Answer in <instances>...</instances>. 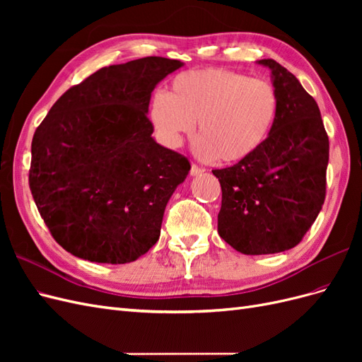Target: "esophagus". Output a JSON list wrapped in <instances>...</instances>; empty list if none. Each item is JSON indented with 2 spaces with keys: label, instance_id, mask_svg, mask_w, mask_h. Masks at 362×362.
Listing matches in <instances>:
<instances>
[{
  "label": "esophagus",
  "instance_id": "obj_1",
  "mask_svg": "<svg viewBox=\"0 0 362 362\" xmlns=\"http://www.w3.org/2000/svg\"><path fill=\"white\" fill-rule=\"evenodd\" d=\"M204 172H205V169L199 168L198 164H192V169H190V175H192V177H198V175H201V173H204Z\"/></svg>",
  "mask_w": 362,
  "mask_h": 362
}]
</instances>
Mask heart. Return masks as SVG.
<instances>
[{
    "label": "heart",
    "mask_w": 362,
    "mask_h": 362,
    "mask_svg": "<svg viewBox=\"0 0 362 362\" xmlns=\"http://www.w3.org/2000/svg\"><path fill=\"white\" fill-rule=\"evenodd\" d=\"M278 115L275 86L221 68L178 74L168 95L157 92L149 105L151 124L163 145L181 146L196 122V154L223 163L254 156L266 144Z\"/></svg>",
    "instance_id": "obj_1"
}]
</instances>
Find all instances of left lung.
<instances>
[{
	"label": "left lung",
	"instance_id": "8db88e82",
	"mask_svg": "<svg viewBox=\"0 0 362 362\" xmlns=\"http://www.w3.org/2000/svg\"><path fill=\"white\" fill-rule=\"evenodd\" d=\"M279 115L266 144L231 168L214 169L222 187L217 231L246 255L294 247L319 216L326 196L329 139L319 105L299 80L272 59Z\"/></svg>",
	"mask_w": 362,
	"mask_h": 362
}]
</instances>
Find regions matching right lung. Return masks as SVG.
Returning a JSON list of instances; mask_svg holds the SVG:
<instances>
[{"instance_id":"obj_1","label":"right lung","mask_w":362,"mask_h":362,"mask_svg":"<svg viewBox=\"0 0 362 362\" xmlns=\"http://www.w3.org/2000/svg\"><path fill=\"white\" fill-rule=\"evenodd\" d=\"M181 66L145 57L103 68L64 92L36 128L30 190L72 255L125 264L157 243L190 161L152 139L146 113L154 87Z\"/></svg>"}]
</instances>
